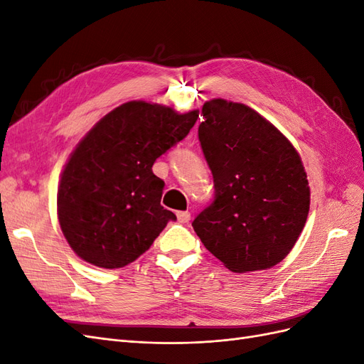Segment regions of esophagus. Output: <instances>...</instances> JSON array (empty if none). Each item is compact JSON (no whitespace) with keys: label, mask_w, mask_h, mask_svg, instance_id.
<instances>
[{"label":"esophagus","mask_w":364,"mask_h":364,"mask_svg":"<svg viewBox=\"0 0 364 364\" xmlns=\"http://www.w3.org/2000/svg\"><path fill=\"white\" fill-rule=\"evenodd\" d=\"M176 215H178L179 223H188L190 218H191V214L188 211H178V213H176Z\"/></svg>","instance_id":"34e87169"}]
</instances>
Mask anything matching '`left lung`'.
I'll list each match as a JSON object with an SVG mask.
<instances>
[{
    "label": "left lung",
    "mask_w": 364,
    "mask_h": 364,
    "mask_svg": "<svg viewBox=\"0 0 364 364\" xmlns=\"http://www.w3.org/2000/svg\"><path fill=\"white\" fill-rule=\"evenodd\" d=\"M199 141L214 200L194 218L205 247L235 273L277 266L293 249L310 209L302 161L281 132L246 105L202 107Z\"/></svg>",
    "instance_id": "obj_1"
}]
</instances>
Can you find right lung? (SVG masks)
<instances>
[{
    "instance_id": "1",
    "label": "right lung",
    "mask_w": 364,
    "mask_h": 364,
    "mask_svg": "<svg viewBox=\"0 0 364 364\" xmlns=\"http://www.w3.org/2000/svg\"><path fill=\"white\" fill-rule=\"evenodd\" d=\"M199 111L178 114L129 102L90 130L65 165L58 191L62 232L97 267L118 269L149 250L176 215L161 206L164 181L155 161L196 124Z\"/></svg>"
}]
</instances>
